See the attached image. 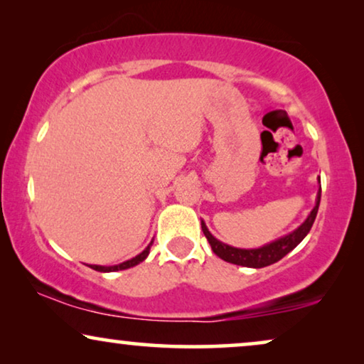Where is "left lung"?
Returning <instances> with one entry per match:
<instances>
[{"instance_id": "obj_1", "label": "left lung", "mask_w": 364, "mask_h": 364, "mask_svg": "<svg viewBox=\"0 0 364 364\" xmlns=\"http://www.w3.org/2000/svg\"><path fill=\"white\" fill-rule=\"evenodd\" d=\"M319 200H321V186H319L318 196H316V206L313 208V211L309 213L306 220L301 226H298L296 230L289 232L287 236H281V238L274 240L273 243H268L261 248L255 250H241L235 248V246H230L226 243H221L220 240H216L215 236L208 231L205 221H201V230L205 232L208 243L211 245L213 253L220 256L221 259L228 261V263L246 266V268H264V266H269L284 258L289 251H293L296 246L304 240V236L308 235L309 230H311L314 220H316L318 208H319Z\"/></svg>"}]
</instances>
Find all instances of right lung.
Segmentation results:
<instances>
[{"instance_id":"1","label":"right lung","mask_w":364,"mask_h":364,"mask_svg":"<svg viewBox=\"0 0 364 364\" xmlns=\"http://www.w3.org/2000/svg\"><path fill=\"white\" fill-rule=\"evenodd\" d=\"M153 241L149 243L146 248H144L141 253H139L138 256H134V258L124 261V263L121 264H114V266H100V264H90V268H93L96 271H101V273H111V271H119V269H128V268H133V266H136L141 263V261L146 259V256L149 255V248H151Z\"/></svg>"}]
</instances>
